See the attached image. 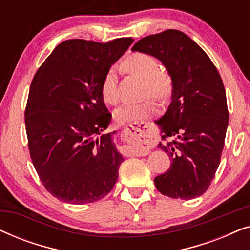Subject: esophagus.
<instances>
[{"label": "esophagus", "instance_id": "1", "mask_svg": "<svg viewBox=\"0 0 250 250\" xmlns=\"http://www.w3.org/2000/svg\"><path fill=\"white\" fill-rule=\"evenodd\" d=\"M123 136L126 142L135 146L136 156H146L150 152V146L156 139V132L150 123H136L124 128Z\"/></svg>", "mask_w": 250, "mask_h": 250}]
</instances>
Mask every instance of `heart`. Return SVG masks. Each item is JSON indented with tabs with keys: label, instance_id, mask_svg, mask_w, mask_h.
Instances as JSON below:
<instances>
[{
	"label": "heart",
	"instance_id": "b5f03b06",
	"mask_svg": "<svg viewBox=\"0 0 250 250\" xmlns=\"http://www.w3.org/2000/svg\"><path fill=\"white\" fill-rule=\"evenodd\" d=\"M124 66L131 73L138 75L146 81L145 94L152 95L164 100L172 91V81L168 75L160 71L158 60L149 53L135 52L128 56L124 61ZM101 97L108 104H116L119 100L117 90V76L114 68L107 70L101 83ZM158 111V105L151 99L138 104H123L116 109L115 118L121 124L136 123L155 115Z\"/></svg>",
	"mask_w": 250,
	"mask_h": 250
}]
</instances>
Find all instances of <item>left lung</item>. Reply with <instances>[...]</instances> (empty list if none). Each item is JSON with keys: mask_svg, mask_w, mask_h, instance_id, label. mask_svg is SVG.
I'll list each match as a JSON object with an SVG mask.
<instances>
[{"mask_svg": "<svg viewBox=\"0 0 250 250\" xmlns=\"http://www.w3.org/2000/svg\"><path fill=\"white\" fill-rule=\"evenodd\" d=\"M133 51L149 53L172 77V101L156 121L162 128L159 148L172 165L155 177L164 196L190 200L205 193L221 163L229 124L225 88L206 52L186 34L167 29L138 41Z\"/></svg>", "mask_w": 250, "mask_h": 250, "instance_id": "1", "label": "left lung"}]
</instances>
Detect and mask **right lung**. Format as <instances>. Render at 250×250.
<instances>
[{
    "label": "right lung",
    "instance_id": "obj_1",
    "mask_svg": "<svg viewBox=\"0 0 250 250\" xmlns=\"http://www.w3.org/2000/svg\"><path fill=\"white\" fill-rule=\"evenodd\" d=\"M133 41H64L33 78L25 110L28 149L41 182L57 199L94 203L117 181L124 158L111 133H102L111 114L101 97V83Z\"/></svg>",
    "mask_w": 250,
    "mask_h": 250
}]
</instances>
